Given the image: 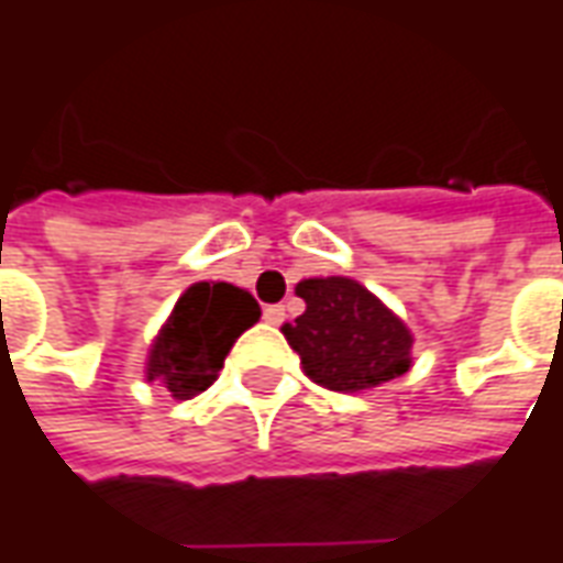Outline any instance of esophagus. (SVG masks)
<instances>
[{
  "label": "esophagus",
  "mask_w": 563,
  "mask_h": 563,
  "mask_svg": "<svg viewBox=\"0 0 563 563\" xmlns=\"http://www.w3.org/2000/svg\"><path fill=\"white\" fill-rule=\"evenodd\" d=\"M263 321L266 324H282L285 321V306H266L263 309Z\"/></svg>",
  "instance_id": "1"
}]
</instances>
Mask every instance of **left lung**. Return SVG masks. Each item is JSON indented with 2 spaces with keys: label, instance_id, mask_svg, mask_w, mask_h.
Masks as SVG:
<instances>
[{
  "label": "left lung",
  "instance_id": "8db88e82",
  "mask_svg": "<svg viewBox=\"0 0 563 563\" xmlns=\"http://www.w3.org/2000/svg\"><path fill=\"white\" fill-rule=\"evenodd\" d=\"M297 297L306 300V312L282 333L312 383L333 393H362L407 374L413 336L358 282L306 278Z\"/></svg>",
  "mask_w": 563,
  "mask_h": 563
}]
</instances>
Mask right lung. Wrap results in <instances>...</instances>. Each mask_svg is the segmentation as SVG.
Segmentation results:
<instances>
[{"instance_id":"add662e5","label":"right lung","mask_w":563,"mask_h":563,"mask_svg":"<svg viewBox=\"0 0 563 563\" xmlns=\"http://www.w3.org/2000/svg\"><path fill=\"white\" fill-rule=\"evenodd\" d=\"M260 306L227 282H199L177 300L150 349L146 377L168 386L174 398L205 393L220 374L232 343L257 324Z\"/></svg>"}]
</instances>
